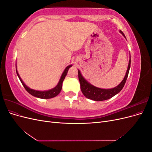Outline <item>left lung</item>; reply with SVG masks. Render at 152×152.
Listing matches in <instances>:
<instances>
[{"instance_id":"1","label":"left lung","mask_w":152,"mask_h":152,"mask_svg":"<svg viewBox=\"0 0 152 152\" xmlns=\"http://www.w3.org/2000/svg\"><path fill=\"white\" fill-rule=\"evenodd\" d=\"M120 32L124 36V37L126 38V36L124 34L123 32L122 31H120ZM130 67H131V56H130L129 61L127 70L126 73V75L124 78V79L121 82V84L118 85L117 87L110 89H101V88H98V87H96L93 85H91L84 79L83 76L82 75L80 70H78V73H79V80L80 84V89L82 91V93H83V94L87 98L94 100V101H96V102L107 100L112 98L113 96L118 94L119 92L122 89L124 85H125L126 80L128 77Z\"/></svg>"}]
</instances>
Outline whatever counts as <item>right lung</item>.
<instances>
[{
	"label": "right lung",
	"instance_id": "right-lung-1",
	"mask_svg": "<svg viewBox=\"0 0 152 152\" xmlns=\"http://www.w3.org/2000/svg\"><path fill=\"white\" fill-rule=\"evenodd\" d=\"M72 65H70L68 66L66 68L65 70H64L63 73H62L61 77L60 78V79H59V81L58 82V84H57V86L54 87L53 89H50L48 91H36L34 89H32L29 88L28 87H27L23 80H21V77H20L19 74H18V71H17V69H16V73L19 77V79L21 82V84L23 86V87H25V89L26 90V91L28 92V93H30L31 95L35 96V97L37 98H41V99H49V98H52L55 97V96H56L59 93H60V91L61 90L62 88V84H63V82L65 79V78L67 74L68 73V69L70 68Z\"/></svg>",
	"mask_w": 152,
	"mask_h": 152
}]
</instances>
